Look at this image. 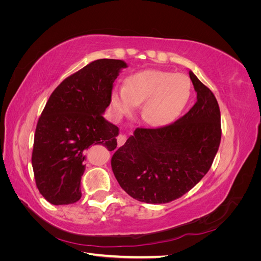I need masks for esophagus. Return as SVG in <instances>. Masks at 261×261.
<instances>
[{"instance_id":"1","label":"esophagus","mask_w":261,"mask_h":261,"mask_svg":"<svg viewBox=\"0 0 261 261\" xmlns=\"http://www.w3.org/2000/svg\"><path fill=\"white\" fill-rule=\"evenodd\" d=\"M126 141V135H124V134H122V135H120L117 137V147H121L125 144Z\"/></svg>"}]
</instances>
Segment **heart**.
Returning <instances> with one entry per match:
<instances>
[{"label": "heart", "instance_id": "b5f03b06", "mask_svg": "<svg viewBox=\"0 0 261 261\" xmlns=\"http://www.w3.org/2000/svg\"><path fill=\"white\" fill-rule=\"evenodd\" d=\"M192 85L183 74L146 69L128 76L121 88H114L110 96L116 117L129 115L137 105L148 123L163 126L172 123L185 109L191 98Z\"/></svg>", "mask_w": 261, "mask_h": 261}]
</instances>
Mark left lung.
<instances>
[{"label":"left lung","mask_w":261,"mask_h":261,"mask_svg":"<svg viewBox=\"0 0 261 261\" xmlns=\"http://www.w3.org/2000/svg\"><path fill=\"white\" fill-rule=\"evenodd\" d=\"M189 77L197 92L194 107L164 127L136 128L112 156L118 184L138 201L167 203L179 198L207 174L218 152V101L192 70Z\"/></svg>","instance_id":"8db88e82"}]
</instances>
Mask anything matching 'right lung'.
<instances>
[{
    "instance_id": "obj_1",
    "label": "right lung",
    "mask_w": 261,
    "mask_h": 261,
    "mask_svg": "<svg viewBox=\"0 0 261 261\" xmlns=\"http://www.w3.org/2000/svg\"><path fill=\"white\" fill-rule=\"evenodd\" d=\"M127 64L96 60L63 81L52 92L35 133L33 163L39 192L50 203L70 204L82 197L86 150L116 148L118 127L103 117L113 83Z\"/></svg>"
}]
</instances>
